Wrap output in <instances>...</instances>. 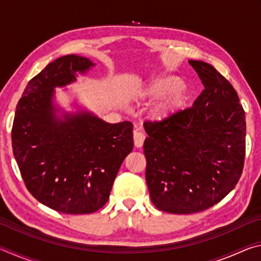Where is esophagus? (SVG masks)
<instances>
[{
	"label": "esophagus",
	"instance_id": "obj_1",
	"mask_svg": "<svg viewBox=\"0 0 261 261\" xmlns=\"http://www.w3.org/2000/svg\"><path fill=\"white\" fill-rule=\"evenodd\" d=\"M144 140H145V135L141 132L140 130H135L134 131V143H135V146L136 147H141L144 144Z\"/></svg>",
	"mask_w": 261,
	"mask_h": 261
}]
</instances>
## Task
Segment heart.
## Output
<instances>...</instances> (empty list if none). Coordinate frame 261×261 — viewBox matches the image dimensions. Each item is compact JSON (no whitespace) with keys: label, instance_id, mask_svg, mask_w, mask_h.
<instances>
[{"label":"heart","instance_id":"heart-1","mask_svg":"<svg viewBox=\"0 0 261 261\" xmlns=\"http://www.w3.org/2000/svg\"><path fill=\"white\" fill-rule=\"evenodd\" d=\"M182 81L171 74H161L148 78L134 92V99L137 101L158 100L165 97L154 109V116L163 120L176 112L183 101V92L179 90Z\"/></svg>","mask_w":261,"mask_h":261}]
</instances>
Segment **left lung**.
I'll return each mask as SVG.
<instances>
[{"instance_id": "left-lung-1", "label": "left lung", "mask_w": 261, "mask_h": 261, "mask_svg": "<svg viewBox=\"0 0 261 261\" xmlns=\"http://www.w3.org/2000/svg\"><path fill=\"white\" fill-rule=\"evenodd\" d=\"M204 84L192 107L145 122L146 183L158 210L205 211L223 199L242 175L245 113L236 91L214 67L189 61Z\"/></svg>"}]
</instances>
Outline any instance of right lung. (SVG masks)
<instances>
[{"instance_id": "obj_1", "label": "right lung", "mask_w": 261, "mask_h": 261, "mask_svg": "<svg viewBox=\"0 0 261 261\" xmlns=\"http://www.w3.org/2000/svg\"><path fill=\"white\" fill-rule=\"evenodd\" d=\"M94 65L74 54L53 61L29 82L12 125V149L26 188L41 204L65 214L103 207L134 148L131 122L112 124L85 109L62 112L54 102L56 87L76 82Z\"/></svg>"}]
</instances>
